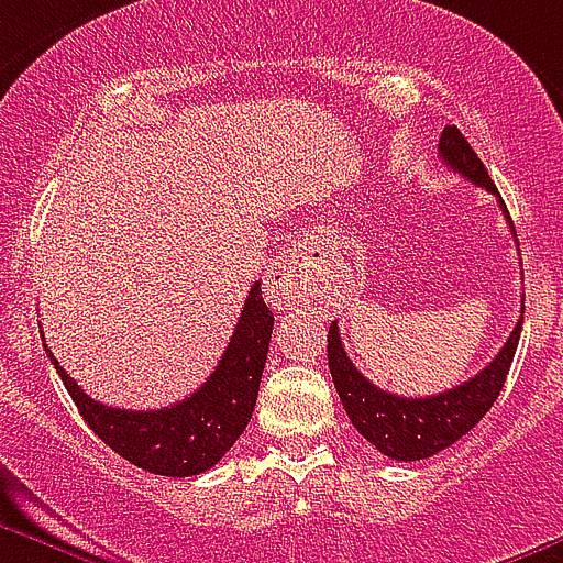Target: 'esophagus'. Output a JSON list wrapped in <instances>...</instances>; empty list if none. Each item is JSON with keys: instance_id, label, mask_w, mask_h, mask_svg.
I'll return each instance as SVG.
<instances>
[{"instance_id": "obj_1", "label": "esophagus", "mask_w": 563, "mask_h": 563, "mask_svg": "<svg viewBox=\"0 0 563 563\" xmlns=\"http://www.w3.org/2000/svg\"><path fill=\"white\" fill-rule=\"evenodd\" d=\"M331 257L328 238L302 235L286 246L280 261H275L263 277V291L272 306L294 308L306 300L311 291L313 275L322 269V263Z\"/></svg>"}]
</instances>
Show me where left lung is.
<instances>
[{
    "label": "left lung",
    "instance_id": "obj_1",
    "mask_svg": "<svg viewBox=\"0 0 563 563\" xmlns=\"http://www.w3.org/2000/svg\"><path fill=\"white\" fill-rule=\"evenodd\" d=\"M438 151L440 159L449 168L465 176L471 185L485 187L488 194L499 199V190L490 181L488 170L479 162V156L474 154L468 140L460 134L457 125H445L443 134H440ZM499 207H503L505 219L514 230V221H510L508 207H505L503 199H499ZM519 333L521 319L516 322L514 333H510L508 342L503 344V351L496 353L488 367L479 369L477 376L468 378V382L445 389V393L427 395V398H404V395L387 393V389L376 387L369 378H364L356 364L344 353L336 322H331V328H328V367H331L333 387L342 398L344 412H347L353 427L358 429V434L369 440L387 457L412 463V460H427L449 449L454 440L463 438L465 432H471L485 418V412L494 407V401L503 393L516 344H519Z\"/></svg>",
    "mask_w": 563,
    "mask_h": 563
}]
</instances>
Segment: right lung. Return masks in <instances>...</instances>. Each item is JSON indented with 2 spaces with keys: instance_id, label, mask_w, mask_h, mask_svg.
Here are the masks:
<instances>
[{
  "instance_id": "add662e5",
  "label": "right lung",
  "mask_w": 563,
  "mask_h": 563,
  "mask_svg": "<svg viewBox=\"0 0 563 563\" xmlns=\"http://www.w3.org/2000/svg\"><path fill=\"white\" fill-rule=\"evenodd\" d=\"M275 313L261 297V283L250 288L244 311L238 317L227 351L205 384L185 401L162 409H114L95 401L55 362L60 382L73 395L95 434L123 460L162 477H194L212 468L232 449L246 423L261 389L266 353H269Z\"/></svg>"
}]
</instances>
